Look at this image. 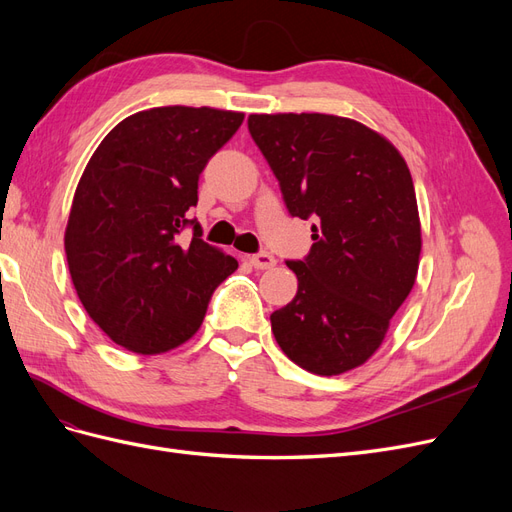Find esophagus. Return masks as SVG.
Listing matches in <instances>:
<instances>
[{
  "mask_svg": "<svg viewBox=\"0 0 512 512\" xmlns=\"http://www.w3.org/2000/svg\"><path fill=\"white\" fill-rule=\"evenodd\" d=\"M250 262H252L254 269H273L277 260H275V256L269 254V252H258V254H254V256L250 258Z\"/></svg>",
  "mask_w": 512,
  "mask_h": 512,
  "instance_id": "1",
  "label": "esophagus"
}]
</instances>
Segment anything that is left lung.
Segmentation results:
<instances>
[{"label": "left lung", "instance_id": "8db88e82", "mask_svg": "<svg viewBox=\"0 0 512 512\" xmlns=\"http://www.w3.org/2000/svg\"><path fill=\"white\" fill-rule=\"evenodd\" d=\"M256 147L280 183L292 218L314 220V245L286 260L294 299L271 314L277 344L318 376L363 365L410 294L421 222L399 151L346 117L250 115Z\"/></svg>", "mask_w": 512, "mask_h": 512}]
</instances>
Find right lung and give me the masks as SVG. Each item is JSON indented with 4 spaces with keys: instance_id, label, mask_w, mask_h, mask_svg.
Instances as JSON below:
<instances>
[{
    "instance_id": "right-lung-1",
    "label": "right lung",
    "mask_w": 512,
    "mask_h": 512,
    "mask_svg": "<svg viewBox=\"0 0 512 512\" xmlns=\"http://www.w3.org/2000/svg\"><path fill=\"white\" fill-rule=\"evenodd\" d=\"M243 113L160 106L104 136L76 185L66 256L76 294L115 344L138 354L190 339L239 265L205 243L188 211L198 177ZM185 227L193 239H180Z\"/></svg>"
}]
</instances>
